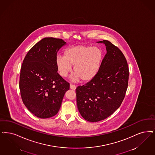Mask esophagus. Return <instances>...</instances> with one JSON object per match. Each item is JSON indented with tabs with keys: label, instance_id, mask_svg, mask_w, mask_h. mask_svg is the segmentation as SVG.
Returning <instances> with one entry per match:
<instances>
[{
	"label": "esophagus",
	"instance_id": "34e87169",
	"mask_svg": "<svg viewBox=\"0 0 155 155\" xmlns=\"http://www.w3.org/2000/svg\"><path fill=\"white\" fill-rule=\"evenodd\" d=\"M70 88L71 89H72V90H75V89H76V86L74 85H73V84H70Z\"/></svg>",
	"mask_w": 155,
	"mask_h": 155
}]
</instances>
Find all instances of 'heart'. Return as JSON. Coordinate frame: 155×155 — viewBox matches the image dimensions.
Segmentation results:
<instances>
[{"mask_svg": "<svg viewBox=\"0 0 155 155\" xmlns=\"http://www.w3.org/2000/svg\"><path fill=\"white\" fill-rule=\"evenodd\" d=\"M103 52L97 47L78 45L68 47L64 52V56H58L56 64L59 74L66 77L72 71L75 74L73 81L88 82L92 80L99 71L103 59Z\"/></svg>", "mask_w": 155, "mask_h": 155, "instance_id": "1", "label": "heart"}]
</instances>
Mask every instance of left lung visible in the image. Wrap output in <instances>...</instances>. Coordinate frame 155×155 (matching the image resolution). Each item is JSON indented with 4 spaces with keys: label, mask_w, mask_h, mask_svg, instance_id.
<instances>
[{
    "label": "left lung",
    "mask_w": 155,
    "mask_h": 155,
    "mask_svg": "<svg viewBox=\"0 0 155 155\" xmlns=\"http://www.w3.org/2000/svg\"><path fill=\"white\" fill-rule=\"evenodd\" d=\"M107 54L99 71L92 80L76 89L77 104L81 116L96 122L110 117L121 105L128 86L129 71L122 51L108 40Z\"/></svg>",
    "instance_id": "obj_1"
}]
</instances>
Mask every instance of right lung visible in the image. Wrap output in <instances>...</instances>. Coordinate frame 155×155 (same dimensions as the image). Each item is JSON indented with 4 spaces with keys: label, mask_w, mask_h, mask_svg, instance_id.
I'll return each instance as SVG.
<instances>
[{
    "label": "right lung",
    "mask_w": 155,
    "mask_h": 155,
    "mask_svg": "<svg viewBox=\"0 0 155 155\" xmlns=\"http://www.w3.org/2000/svg\"><path fill=\"white\" fill-rule=\"evenodd\" d=\"M66 44L62 39L45 37L28 51L23 61L19 89L24 104L38 118H51L58 112L70 84L59 74L57 52Z\"/></svg>",
    "instance_id": "1"
}]
</instances>
